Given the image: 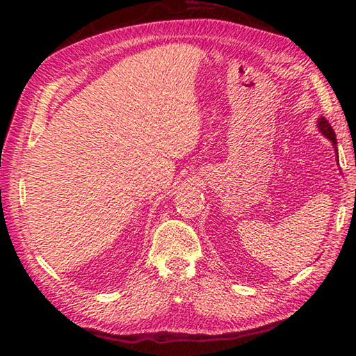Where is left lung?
Listing matches in <instances>:
<instances>
[{"instance_id": "left-lung-1", "label": "left lung", "mask_w": 356, "mask_h": 356, "mask_svg": "<svg viewBox=\"0 0 356 356\" xmlns=\"http://www.w3.org/2000/svg\"><path fill=\"white\" fill-rule=\"evenodd\" d=\"M318 130L322 131V134L328 138V140L334 144V147H336V135H334V130L331 129V125H330V122L325 118H321L318 119ZM336 152H337V147H336Z\"/></svg>"}]
</instances>
